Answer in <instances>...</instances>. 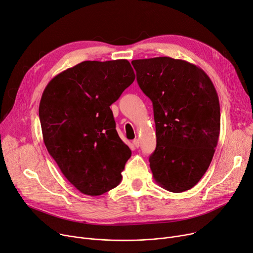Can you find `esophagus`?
Masks as SVG:
<instances>
[{"instance_id":"1","label":"esophagus","mask_w":253,"mask_h":253,"mask_svg":"<svg viewBox=\"0 0 253 253\" xmlns=\"http://www.w3.org/2000/svg\"><path fill=\"white\" fill-rule=\"evenodd\" d=\"M133 144L135 145V148H139L140 147V141H139V139H134L133 140Z\"/></svg>"}]
</instances>
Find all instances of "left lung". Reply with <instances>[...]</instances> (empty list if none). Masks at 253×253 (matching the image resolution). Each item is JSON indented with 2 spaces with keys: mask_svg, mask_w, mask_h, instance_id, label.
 <instances>
[{
  "mask_svg": "<svg viewBox=\"0 0 253 253\" xmlns=\"http://www.w3.org/2000/svg\"><path fill=\"white\" fill-rule=\"evenodd\" d=\"M153 102L157 148L150 157L156 182L169 192L192 189L207 171L220 130L216 90L207 74L171 57L131 62Z\"/></svg>",
  "mask_w": 253,
  "mask_h": 253,
  "instance_id": "8db88e82",
  "label": "left lung"
}]
</instances>
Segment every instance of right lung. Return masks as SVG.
I'll use <instances>...</instances> for the list:
<instances>
[{"instance_id":"obj_1","label":"right lung","mask_w":253,"mask_h":253,"mask_svg":"<svg viewBox=\"0 0 253 253\" xmlns=\"http://www.w3.org/2000/svg\"><path fill=\"white\" fill-rule=\"evenodd\" d=\"M126 59L83 61L53 78L39 106L43 139L76 189L99 196L116 188L131 157L110 106L133 83Z\"/></svg>"}]
</instances>
